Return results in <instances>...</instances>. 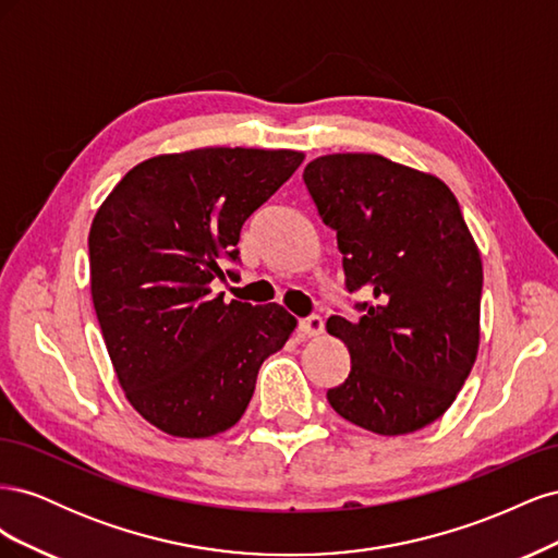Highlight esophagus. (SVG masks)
<instances>
[{
    "label": "esophagus",
    "instance_id": "esophagus-1",
    "mask_svg": "<svg viewBox=\"0 0 558 558\" xmlns=\"http://www.w3.org/2000/svg\"><path fill=\"white\" fill-rule=\"evenodd\" d=\"M300 332L305 337H318L320 332H324V320H320V316H307V318H300L298 324Z\"/></svg>",
    "mask_w": 558,
    "mask_h": 558
}]
</instances>
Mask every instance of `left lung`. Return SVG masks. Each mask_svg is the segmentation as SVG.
Returning <instances> with one entry per match:
<instances>
[{"label": "left lung", "instance_id": "obj_1", "mask_svg": "<svg viewBox=\"0 0 558 558\" xmlns=\"http://www.w3.org/2000/svg\"><path fill=\"white\" fill-rule=\"evenodd\" d=\"M302 179L337 232L347 291L369 295L359 320L326 324L351 356L330 408L379 435L433 424L480 349L482 258L459 199L437 177L377 154L320 156Z\"/></svg>", "mask_w": 558, "mask_h": 558}]
</instances>
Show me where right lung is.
Listing matches in <instances>:
<instances>
[{"mask_svg":"<svg viewBox=\"0 0 558 558\" xmlns=\"http://www.w3.org/2000/svg\"><path fill=\"white\" fill-rule=\"evenodd\" d=\"M305 154L195 148L148 158L118 181L90 234V293L128 402L174 437H211L248 408L263 361L298 320L277 302L223 300L246 218Z\"/></svg>","mask_w":558,"mask_h":558,"instance_id":"add662e5","label":"right lung"}]
</instances>
